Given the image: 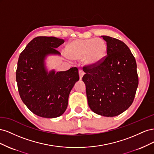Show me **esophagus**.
Here are the masks:
<instances>
[{"mask_svg":"<svg viewBox=\"0 0 154 154\" xmlns=\"http://www.w3.org/2000/svg\"><path fill=\"white\" fill-rule=\"evenodd\" d=\"M83 74H84V72H83L82 69H80L79 70V75H80V80L82 78Z\"/></svg>","mask_w":154,"mask_h":154,"instance_id":"obj_1","label":"esophagus"}]
</instances>
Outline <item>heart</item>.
<instances>
[{
	"label": "heart",
	"instance_id": "b5f03b06",
	"mask_svg": "<svg viewBox=\"0 0 154 154\" xmlns=\"http://www.w3.org/2000/svg\"><path fill=\"white\" fill-rule=\"evenodd\" d=\"M107 46L100 38L76 40L71 42L66 48V54L72 59L84 60L85 63L94 66L100 63L106 54Z\"/></svg>",
	"mask_w": 154,
	"mask_h": 154
}]
</instances>
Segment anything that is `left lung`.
<instances>
[{
    "mask_svg": "<svg viewBox=\"0 0 154 154\" xmlns=\"http://www.w3.org/2000/svg\"><path fill=\"white\" fill-rule=\"evenodd\" d=\"M106 42L105 57L94 66L83 67L88 104L94 113L114 117L134 100L139 80L136 60L123 42L101 36Z\"/></svg>",
    "mask_w": 154,
    "mask_h": 154,
    "instance_id": "obj_1",
    "label": "left lung"
}]
</instances>
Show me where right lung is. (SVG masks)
Instances as JSON below:
<instances>
[{
    "label": "right lung",
    "mask_w": 154,
    "mask_h": 154,
    "mask_svg": "<svg viewBox=\"0 0 154 154\" xmlns=\"http://www.w3.org/2000/svg\"><path fill=\"white\" fill-rule=\"evenodd\" d=\"M64 40L53 36H37L27 45L18 58L16 80L22 101L32 113L46 118L60 116L66 111L74 83L79 80L78 69L49 73L44 59L57 50Z\"/></svg>",
    "instance_id": "obj_1"
}]
</instances>
